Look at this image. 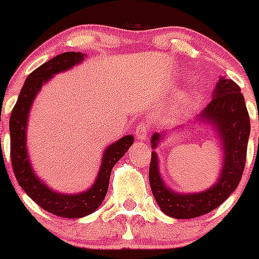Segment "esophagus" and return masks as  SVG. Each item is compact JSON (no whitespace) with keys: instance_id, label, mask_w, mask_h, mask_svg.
I'll use <instances>...</instances> for the list:
<instances>
[{"instance_id":"obj_1","label":"esophagus","mask_w":259,"mask_h":259,"mask_svg":"<svg viewBox=\"0 0 259 259\" xmlns=\"http://www.w3.org/2000/svg\"><path fill=\"white\" fill-rule=\"evenodd\" d=\"M134 133H135V137H137V139L145 140L146 138H148V134H149L148 124H145V122H142V124H139L137 127H135Z\"/></svg>"}]
</instances>
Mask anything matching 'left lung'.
<instances>
[{
    "mask_svg": "<svg viewBox=\"0 0 259 259\" xmlns=\"http://www.w3.org/2000/svg\"><path fill=\"white\" fill-rule=\"evenodd\" d=\"M197 117L215 127L223 145V165L218 182L209 189L180 194L164 184L159 174L158 156L155 151H151L149 168L151 192L163 213L171 218H197L215 209L236 190L244 170L250 121L241 88L233 80L221 77L214 89L213 99ZM161 138L163 134L159 133L151 137V149L158 146Z\"/></svg>",
    "mask_w": 259,
    "mask_h": 259,
    "instance_id": "1",
    "label": "left lung"
}]
</instances>
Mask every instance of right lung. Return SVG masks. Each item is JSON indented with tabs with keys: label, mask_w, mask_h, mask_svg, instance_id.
I'll return each instance as SVG.
<instances>
[{
	"label": "right lung",
	"mask_w": 259,
	"mask_h": 259,
	"mask_svg": "<svg viewBox=\"0 0 259 259\" xmlns=\"http://www.w3.org/2000/svg\"><path fill=\"white\" fill-rule=\"evenodd\" d=\"M83 57L85 55L81 52H64L46 61L35 71L31 72L25 81V85L21 89L17 103L12 109L11 117H10L11 161L18 184L25 190L26 194L42 209L64 218H81L89 215L100 207L108 193L111 169L114 168L117 160L124 156L134 142L133 135H125L124 138L106 148L98 178L93 187L83 193L61 194L50 189L45 183L36 177L28 160L27 149H26V127H27V116L30 109L35 100V96L37 95L44 83L48 82L50 77L67 69H71L74 65L82 61Z\"/></svg>",
	"instance_id": "1"
}]
</instances>
